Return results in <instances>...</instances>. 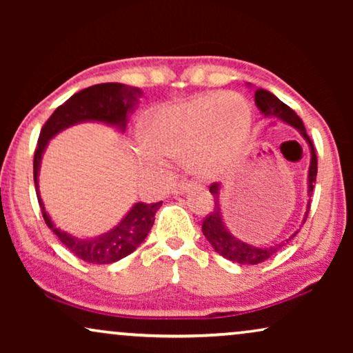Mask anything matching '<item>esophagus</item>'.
<instances>
[{"mask_svg":"<svg viewBox=\"0 0 353 353\" xmlns=\"http://www.w3.org/2000/svg\"><path fill=\"white\" fill-rule=\"evenodd\" d=\"M194 188H197L196 183H190V181H178V185H175L172 188V194H183V192L190 191V190H194Z\"/></svg>","mask_w":353,"mask_h":353,"instance_id":"esophagus-1","label":"esophagus"}]
</instances>
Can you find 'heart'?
<instances>
[{
  "instance_id": "1",
  "label": "heart",
  "mask_w": 353,
  "mask_h": 353,
  "mask_svg": "<svg viewBox=\"0 0 353 353\" xmlns=\"http://www.w3.org/2000/svg\"><path fill=\"white\" fill-rule=\"evenodd\" d=\"M252 112L238 93H202L156 110L143 123L141 141L163 157L183 159L196 175L220 178L248 144Z\"/></svg>"
}]
</instances>
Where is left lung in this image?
I'll list each match as a JSON object with an SVG mask.
<instances>
[{
  "label": "left lung",
  "mask_w": 353,
  "mask_h": 353,
  "mask_svg": "<svg viewBox=\"0 0 353 353\" xmlns=\"http://www.w3.org/2000/svg\"><path fill=\"white\" fill-rule=\"evenodd\" d=\"M248 86L249 88H252V85L250 83H248ZM254 99H255V105H257L260 114H262L265 119H278L284 123L291 125V127L296 128L297 132L301 133V137L307 141L308 149H310V167H308V175H307V192H308V197H312L313 186H315V181H316L318 162H316L315 148H313L312 139L308 138L302 120L299 119V115L294 112L289 105L284 104L283 101H279L276 96L270 93L267 90H262V88L255 90ZM210 192L212 196H214L215 207L214 210L210 212V215L204 220V223H202V233H204L205 239L209 241L212 248L215 249V252L220 254L221 257L231 260V262L239 263V265L262 263L265 260L272 259L276 252H279V250H281L284 245H286L289 241L299 233V230H301V228L296 230L291 236H289V238L273 245H255V244L245 243V241L239 239L238 236L231 233L230 228L225 223L223 212H221V205H220V194H221L220 183H214V185L210 186ZM308 212H310V199L307 201L305 215H303L301 226L305 223Z\"/></svg>",
  "instance_id": "8db88e82"
}]
</instances>
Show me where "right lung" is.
I'll return each mask as SVG.
<instances>
[{
    "label": "right lung",
    "instance_id": "add662e5",
    "mask_svg": "<svg viewBox=\"0 0 353 353\" xmlns=\"http://www.w3.org/2000/svg\"><path fill=\"white\" fill-rule=\"evenodd\" d=\"M141 96L143 91L137 86L123 83H101L90 86V88H85L70 96L64 104L59 105L48 119L45 127L41 128L40 138H38L35 159H33V180H35L43 219L52 233L61 239V243L72 254H75L77 257L88 263L105 265L119 262L120 259L127 257L134 249L139 248V244L146 239L148 233L151 231L154 215L162 205V202H156V204L137 202L117 225L103 234L93 236V238H80V236L67 233L65 230H61L51 220L50 214L45 209V204H43L40 190H38L40 188L38 186V176H40L43 154L56 134L79 123L98 122L117 128L120 133H123L127 128L130 114L138 108Z\"/></svg>",
    "mask_w": 353,
    "mask_h": 353
}]
</instances>
